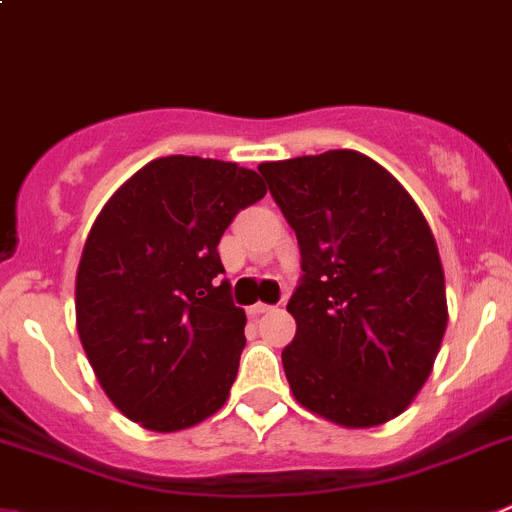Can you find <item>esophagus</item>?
<instances>
[{
	"instance_id": "obj_1",
	"label": "esophagus",
	"mask_w": 512,
	"mask_h": 512,
	"mask_svg": "<svg viewBox=\"0 0 512 512\" xmlns=\"http://www.w3.org/2000/svg\"><path fill=\"white\" fill-rule=\"evenodd\" d=\"M271 304H264V302H259V304H253V307H248V314H253V317H259V314H266V312H271Z\"/></svg>"
}]
</instances>
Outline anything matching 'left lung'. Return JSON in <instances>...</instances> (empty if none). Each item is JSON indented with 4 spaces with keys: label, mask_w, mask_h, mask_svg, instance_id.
I'll list each match as a JSON object with an SVG mask.
<instances>
[{
    "label": "left lung",
    "mask_w": 512,
    "mask_h": 512,
    "mask_svg": "<svg viewBox=\"0 0 512 512\" xmlns=\"http://www.w3.org/2000/svg\"><path fill=\"white\" fill-rule=\"evenodd\" d=\"M297 233L302 276L281 350L304 409L365 429L401 414L447 330L437 241L419 205L378 162L350 149L259 164Z\"/></svg>",
    "instance_id": "obj_1"
}]
</instances>
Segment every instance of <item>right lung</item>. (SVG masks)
I'll list each match as a JSON object with an SVG mask.
<instances>
[{
  "mask_svg": "<svg viewBox=\"0 0 512 512\" xmlns=\"http://www.w3.org/2000/svg\"><path fill=\"white\" fill-rule=\"evenodd\" d=\"M266 185L233 162L162 157L131 177L93 223L75 276L88 363L116 409L152 431L208 419L246 348L218 243Z\"/></svg>",
  "mask_w": 512,
  "mask_h": 512,
  "instance_id": "obj_1",
  "label": "right lung"
}]
</instances>
